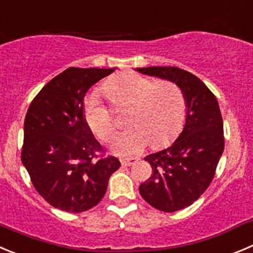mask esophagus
<instances>
[{
  "label": "esophagus",
  "mask_w": 253,
  "mask_h": 253,
  "mask_svg": "<svg viewBox=\"0 0 253 253\" xmlns=\"http://www.w3.org/2000/svg\"><path fill=\"white\" fill-rule=\"evenodd\" d=\"M134 162H136V160L134 159H129V160H121V165L122 166H131V165H133Z\"/></svg>",
  "instance_id": "34e87169"
}]
</instances>
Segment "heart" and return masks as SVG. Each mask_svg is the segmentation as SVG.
Returning a JSON list of instances; mask_svg holds the SVG:
<instances>
[{
	"label": "heart",
	"instance_id": "heart-1",
	"mask_svg": "<svg viewBox=\"0 0 253 253\" xmlns=\"http://www.w3.org/2000/svg\"><path fill=\"white\" fill-rule=\"evenodd\" d=\"M103 91L115 105L129 106L126 119L129 127L111 141L115 155H138L150 143L152 147H164L183 128L187 105L182 89L174 82H155L137 73H121L105 84ZM84 116L96 137L110 140L116 128L112 111L97 93L86 98Z\"/></svg>",
	"mask_w": 253,
	"mask_h": 253
}]
</instances>
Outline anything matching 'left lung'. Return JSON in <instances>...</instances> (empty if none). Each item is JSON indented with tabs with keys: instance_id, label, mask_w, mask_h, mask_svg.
Here are the masks:
<instances>
[{
	"instance_id": "left-lung-1",
	"label": "left lung",
	"mask_w": 253,
	"mask_h": 253,
	"mask_svg": "<svg viewBox=\"0 0 253 253\" xmlns=\"http://www.w3.org/2000/svg\"><path fill=\"white\" fill-rule=\"evenodd\" d=\"M136 71L174 82L186 97L182 132L169 148L146 156L152 174L141 183L147 204L164 212L191 206L212 182L225 148L223 122L214 94L201 80L178 67H145Z\"/></svg>"
}]
</instances>
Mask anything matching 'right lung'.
<instances>
[{
	"label": "right lung",
	"mask_w": 253,
	"mask_h": 253,
	"mask_svg": "<svg viewBox=\"0 0 253 253\" xmlns=\"http://www.w3.org/2000/svg\"><path fill=\"white\" fill-rule=\"evenodd\" d=\"M115 70L67 68L28 107L21 160L34 187L55 209L79 213L94 207L121 166L113 156L98 157L102 147L84 116L89 87Z\"/></svg>",
	"instance_id": "right-lung-1"
}]
</instances>
